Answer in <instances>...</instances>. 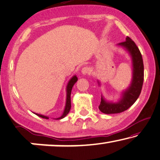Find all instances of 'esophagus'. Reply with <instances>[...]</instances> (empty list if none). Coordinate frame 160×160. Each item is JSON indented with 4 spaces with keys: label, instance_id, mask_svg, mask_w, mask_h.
I'll return each mask as SVG.
<instances>
[{
    "label": "esophagus",
    "instance_id": "34e87169",
    "mask_svg": "<svg viewBox=\"0 0 160 160\" xmlns=\"http://www.w3.org/2000/svg\"><path fill=\"white\" fill-rule=\"evenodd\" d=\"M81 72H82V75H90L91 72V69L89 68V67H83L82 69V70H81Z\"/></svg>",
    "mask_w": 160,
    "mask_h": 160
}]
</instances>
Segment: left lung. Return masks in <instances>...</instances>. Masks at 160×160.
<instances>
[{"mask_svg":"<svg viewBox=\"0 0 160 160\" xmlns=\"http://www.w3.org/2000/svg\"><path fill=\"white\" fill-rule=\"evenodd\" d=\"M122 47L129 53L132 61V80L127 88L121 93V96L118 102H109L102 95L98 109L104 114H118L127 110L138 99L140 95L143 82V63L141 53L136 43L129 37L125 41L117 44ZM98 84L101 83L98 80Z\"/></svg>","mask_w":160,"mask_h":160,"instance_id":"obj_1","label":"left lung"}]
</instances>
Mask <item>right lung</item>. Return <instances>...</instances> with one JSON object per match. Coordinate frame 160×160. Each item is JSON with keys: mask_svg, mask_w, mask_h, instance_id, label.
I'll return each mask as SVG.
<instances>
[{"mask_svg": "<svg viewBox=\"0 0 160 160\" xmlns=\"http://www.w3.org/2000/svg\"><path fill=\"white\" fill-rule=\"evenodd\" d=\"M78 78L76 75H74L72 78H71V79L69 80L68 83L67 85V88H66V92H67V98H66V103H65V107H64V112H63V114H62V116L59 117V118H56L55 120H61V119L64 118L66 117L68 113L69 112V110L71 109V92H72V89L73 85H75V83L78 81ZM34 113V112H33ZM36 115H38L40 118H42L43 119H49V118L48 116H45L42 115V114H38V113H34Z\"/></svg>", "mask_w": 160, "mask_h": 160, "instance_id": "right-lung-1", "label": "right lung"}]
</instances>
